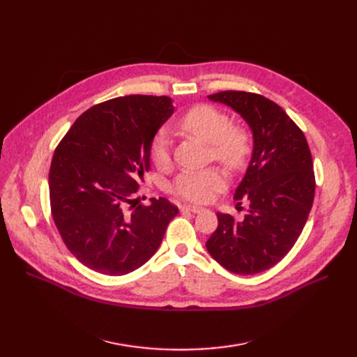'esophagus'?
<instances>
[{"mask_svg":"<svg viewBox=\"0 0 357 357\" xmlns=\"http://www.w3.org/2000/svg\"><path fill=\"white\" fill-rule=\"evenodd\" d=\"M182 210H183V211H191V213H194V214H198V213L205 211L204 207H198V205H183Z\"/></svg>","mask_w":357,"mask_h":357,"instance_id":"esophagus-1","label":"esophagus"}]
</instances>
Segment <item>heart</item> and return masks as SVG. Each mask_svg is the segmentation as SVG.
<instances>
[{
	"label": "heart",
	"mask_w": 357,
	"mask_h": 357,
	"mask_svg": "<svg viewBox=\"0 0 357 357\" xmlns=\"http://www.w3.org/2000/svg\"><path fill=\"white\" fill-rule=\"evenodd\" d=\"M181 128L210 144L211 156L230 167H238L250 153L249 133L231 126L230 117L221 109L201 104L191 108L181 120ZM152 159L158 167L171 163V139L165 130L159 131L152 144ZM227 178L217 167L204 171H185L172 185V191L192 202L208 201L214 192L226 186Z\"/></svg>",
	"instance_id": "obj_1"
}]
</instances>
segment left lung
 <instances>
[{"label": "left lung", "mask_w": 357, "mask_h": 357, "mask_svg": "<svg viewBox=\"0 0 357 357\" xmlns=\"http://www.w3.org/2000/svg\"><path fill=\"white\" fill-rule=\"evenodd\" d=\"M246 121L253 149L234 199H248L241 221L217 213L218 227L205 243L214 260L237 275H255L282 260L301 234L312 207L315 178L307 139L273 101L245 91L208 96Z\"/></svg>", "instance_id": "left-lung-1"}]
</instances>
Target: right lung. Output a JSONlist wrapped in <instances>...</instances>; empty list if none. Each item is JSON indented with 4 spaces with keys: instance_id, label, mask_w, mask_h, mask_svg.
<instances>
[{
    "instance_id": "obj_1",
    "label": "right lung",
    "mask_w": 357,
    "mask_h": 357,
    "mask_svg": "<svg viewBox=\"0 0 357 357\" xmlns=\"http://www.w3.org/2000/svg\"><path fill=\"white\" fill-rule=\"evenodd\" d=\"M169 97L127 96L86 109L56 147L49 172L52 215L66 248L86 268L121 276L159 249L178 207L130 199L149 171Z\"/></svg>"
}]
</instances>
